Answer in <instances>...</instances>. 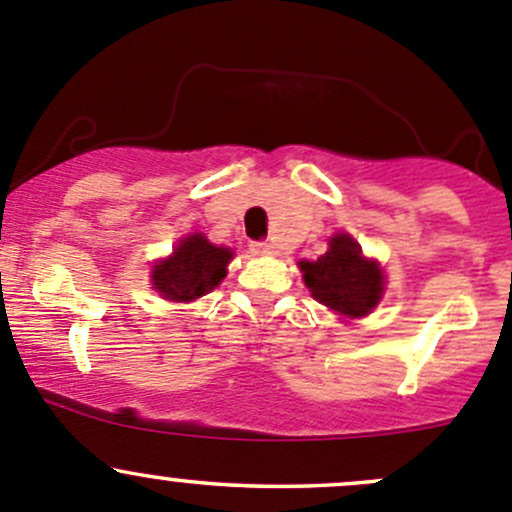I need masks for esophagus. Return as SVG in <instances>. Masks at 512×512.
<instances>
[{
	"label": "esophagus",
	"instance_id": "1",
	"mask_svg": "<svg viewBox=\"0 0 512 512\" xmlns=\"http://www.w3.org/2000/svg\"><path fill=\"white\" fill-rule=\"evenodd\" d=\"M252 252H257V255H277V245H272V242H252Z\"/></svg>",
	"mask_w": 512,
	"mask_h": 512
}]
</instances>
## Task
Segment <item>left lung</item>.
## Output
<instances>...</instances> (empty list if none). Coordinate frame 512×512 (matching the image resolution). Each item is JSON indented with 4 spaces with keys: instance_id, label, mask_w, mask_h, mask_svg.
Instances as JSON below:
<instances>
[{
    "instance_id": "obj_1",
    "label": "left lung",
    "mask_w": 512,
    "mask_h": 512,
    "mask_svg": "<svg viewBox=\"0 0 512 512\" xmlns=\"http://www.w3.org/2000/svg\"><path fill=\"white\" fill-rule=\"evenodd\" d=\"M299 270L312 297L339 317H366L384 297V270L361 255L359 242L347 232H337L322 257L299 262Z\"/></svg>"
}]
</instances>
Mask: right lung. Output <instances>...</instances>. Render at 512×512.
I'll return each mask as SVG.
<instances>
[{
	"mask_svg": "<svg viewBox=\"0 0 512 512\" xmlns=\"http://www.w3.org/2000/svg\"><path fill=\"white\" fill-rule=\"evenodd\" d=\"M232 260L230 247H218L200 232L183 237L173 255L153 265L151 282L170 302H193L225 280Z\"/></svg>",
	"mask_w": 512,
	"mask_h": 512,
	"instance_id": "1",
	"label": "right lung"
}]
</instances>
